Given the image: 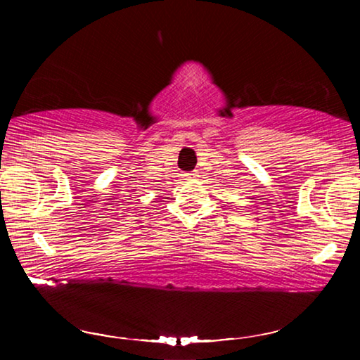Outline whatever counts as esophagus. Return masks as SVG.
<instances>
[{"label":"esophagus","mask_w":360,"mask_h":360,"mask_svg":"<svg viewBox=\"0 0 360 360\" xmlns=\"http://www.w3.org/2000/svg\"><path fill=\"white\" fill-rule=\"evenodd\" d=\"M187 178H195V176H198L197 172H191V173H186Z\"/></svg>","instance_id":"34e87169"}]
</instances>
